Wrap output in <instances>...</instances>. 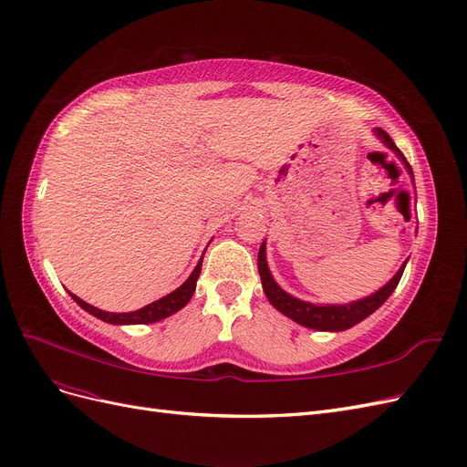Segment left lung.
I'll list each match as a JSON object with an SVG mask.
<instances>
[{
	"mask_svg": "<svg viewBox=\"0 0 467 467\" xmlns=\"http://www.w3.org/2000/svg\"><path fill=\"white\" fill-rule=\"evenodd\" d=\"M376 135L385 144H388L399 158H401V162L409 170V174L412 176V168L407 162L405 154L397 149V144L393 142V139L388 135V132H385L383 129H376ZM405 265H407V262L401 265V270L393 275L391 282L388 285H383L379 291H376L374 296L348 303V305H325L323 307V305L305 303V301L291 297L289 293H285L282 287H279L274 282V277L268 270V264H265V246L262 244L260 252H258V272L262 277L265 297H268V301L279 313H284L285 317L293 318L296 323L315 328V330H346V328L358 325L359 321H364L366 317H369L376 309H379L385 303V299H388L395 291L399 279H401V275H403Z\"/></svg>",
	"mask_w": 467,
	"mask_h": 467,
	"instance_id": "8db88e82",
	"label": "left lung"
}]
</instances>
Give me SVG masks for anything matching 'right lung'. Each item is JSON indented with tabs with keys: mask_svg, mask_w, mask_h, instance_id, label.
I'll return each mask as SVG.
<instances>
[{
	"mask_svg": "<svg viewBox=\"0 0 467 467\" xmlns=\"http://www.w3.org/2000/svg\"><path fill=\"white\" fill-rule=\"evenodd\" d=\"M202 264L203 258L199 260V264L195 265V270L192 272V275L188 277V282L183 285H180L176 291H171L170 296L158 299L150 305H146V307L139 309V311H132V313H108V311H101L98 307H93V305L82 301L79 297L72 296V299L79 305V307L86 309L89 315L101 318L105 323H111V325H146V323H156L160 318H166L170 315H174L176 311H180L182 307L188 305V301L192 299L193 291H195V284H197V277L199 272H202Z\"/></svg>",
	"mask_w": 467,
	"mask_h": 467,
	"instance_id": "1",
	"label": "right lung"
}]
</instances>
